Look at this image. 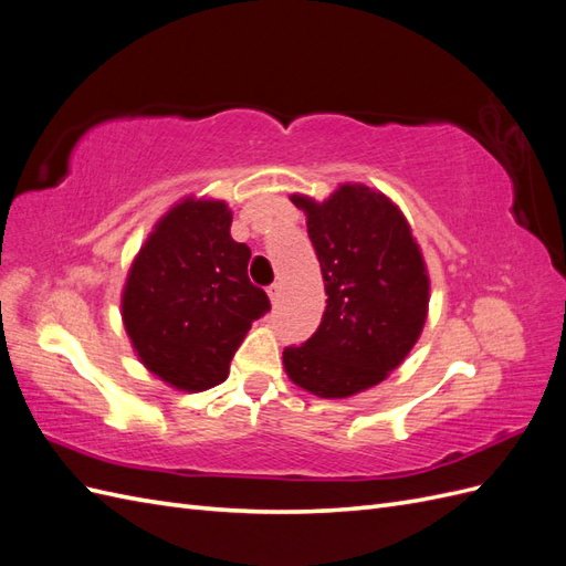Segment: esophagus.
<instances>
[{"label":"esophagus","mask_w":566,"mask_h":566,"mask_svg":"<svg viewBox=\"0 0 566 566\" xmlns=\"http://www.w3.org/2000/svg\"><path fill=\"white\" fill-rule=\"evenodd\" d=\"M281 290H283V285H281V283H271V285H269L266 293H269V297H271V302H273V304L279 302V297H281Z\"/></svg>","instance_id":"34e87169"}]
</instances>
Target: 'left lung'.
<instances>
[{"label":"left lung","instance_id":"8db88e82","mask_svg":"<svg viewBox=\"0 0 566 566\" xmlns=\"http://www.w3.org/2000/svg\"><path fill=\"white\" fill-rule=\"evenodd\" d=\"M306 214L321 262L325 312L318 331L285 347L297 387L345 399L380 385L418 342L430 304V276L401 210L364 184H342L323 202L290 196Z\"/></svg>","mask_w":566,"mask_h":566}]
</instances>
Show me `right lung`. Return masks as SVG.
I'll use <instances>...</instances> for the list:
<instances>
[{"mask_svg": "<svg viewBox=\"0 0 566 566\" xmlns=\"http://www.w3.org/2000/svg\"><path fill=\"white\" fill-rule=\"evenodd\" d=\"M224 200L186 198L134 256L123 321L142 364L167 385L202 391L227 380L252 321L269 310L248 279L250 248L231 238Z\"/></svg>", "mask_w": 566, "mask_h": 566, "instance_id": "right-lung-1", "label": "right lung"}]
</instances>
